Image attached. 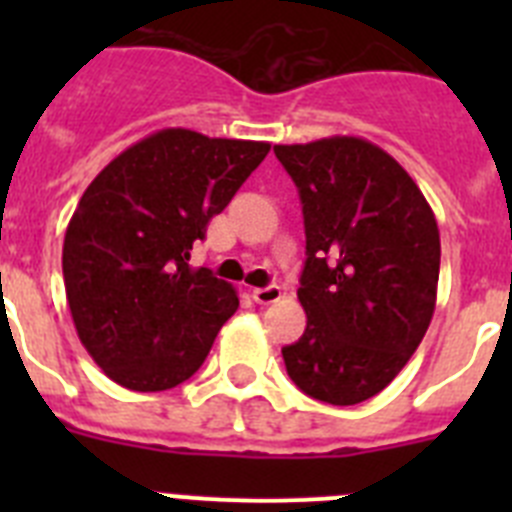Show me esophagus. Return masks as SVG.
Returning a JSON list of instances; mask_svg holds the SVG:
<instances>
[{"label":"esophagus","mask_w":512,"mask_h":512,"mask_svg":"<svg viewBox=\"0 0 512 512\" xmlns=\"http://www.w3.org/2000/svg\"><path fill=\"white\" fill-rule=\"evenodd\" d=\"M282 287H277V284H269V287H256L251 292V297L256 302H259V305H271V302H279L282 300Z\"/></svg>","instance_id":"obj_1"}]
</instances>
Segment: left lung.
I'll return each mask as SVG.
<instances>
[{"mask_svg": "<svg viewBox=\"0 0 512 512\" xmlns=\"http://www.w3.org/2000/svg\"><path fill=\"white\" fill-rule=\"evenodd\" d=\"M305 217V333L282 348L305 395L356 405L382 392L423 341L436 310L441 238L418 184L354 135L274 146Z\"/></svg>", "mask_w": 512, "mask_h": 512, "instance_id": "1", "label": "left lung"}]
</instances>
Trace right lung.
<instances>
[{
	"label": "right lung",
	"mask_w": 512,
	"mask_h": 512,
	"mask_svg": "<svg viewBox=\"0 0 512 512\" xmlns=\"http://www.w3.org/2000/svg\"><path fill=\"white\" fill-rule=\"evenodd\" d=\"M269 148L166 128L112 158L81 194L63 284L79 341L112 382L164 392L207 359L238 295L192 269L189 251Z\"/></svg>",
	"instance_id": "obj_1"
}]
</instances>
